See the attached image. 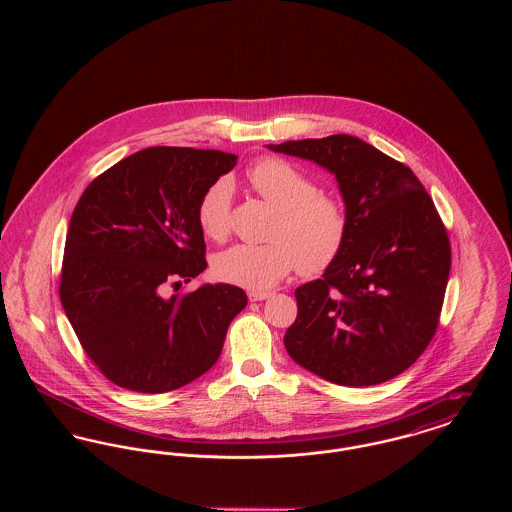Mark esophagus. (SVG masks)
Masks as SVG:
<instances>
[{"label":"esophagus","instance_id":"esophagus-1","mask_svg":"<svg viewBox=\"0 0 512 512\" xmlns=\"http://www.w3.org/2000/svg\"><path fill=\"white\" fill-rule=\"evenodd\" d=\"M268 297H272L270 292H249V301H265Z\"/></svg>","mask_w":512,"mask_h":512}]
</instances>
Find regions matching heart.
<instances>
[{
  "mask_svg": "<svg viewBox=\"0 0 512 512\" xmlns=\"http://www.w3.org/2000/svg\"><path fill=\"white\" fill-rule=\"evenodd\" d=\"M251 188L278 211L270 244L232 245L215 259L220 280L263 292L276 286L295 265L313 276L330 267L345 244L347 217L340 201L320 194L311 176L284 159L267 157L247 169ZM232 184L213 182L201 195L197 220L211 240H224L230 226Z\"/></svg>",
  "mask_w": 512,
  "mask_h": 512,
  "instance_id": "heart-1",
  "label": "heart"
}]
</instances>
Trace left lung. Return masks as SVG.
Segmentation results:
<instances>
[{
	"label": "left lung",
	"instance_id": "left-lung-1",
	"mask_svg": "<svg viewBox=\"0 0 512 512\" xmlns=\"http://www.w3.org/2000/svg\"><path fill=\"white\" fill-rule=\"evenodd\" d=\"M267 147L332 172L347 217L338 259L295 290L290 357L332 384L388 382L438 328L451 245L434 201L409 167L355 136Z\"/></svg>",
	"mask_w": 512,
	"mask_h": 512
}]
</instances>
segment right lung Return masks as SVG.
<instances>
[{"label":"right lung","instance_id":"add662e5","mask_svg":"<svg viewBox=\"0 0 512 512\" xmlns=\"http://www.w3.org/2000/svg\"><path fill=\"white\" fill-rule=\"evenodd\" d=\"M238 157L147 147L99 174L74 207L59 295L74 334L107 380L126 390H178L217 363L242 288L203 284L167 295L205 268L197 207Z\"/></svg>","mask_w":512,"mask_h":512}]
</instances>
